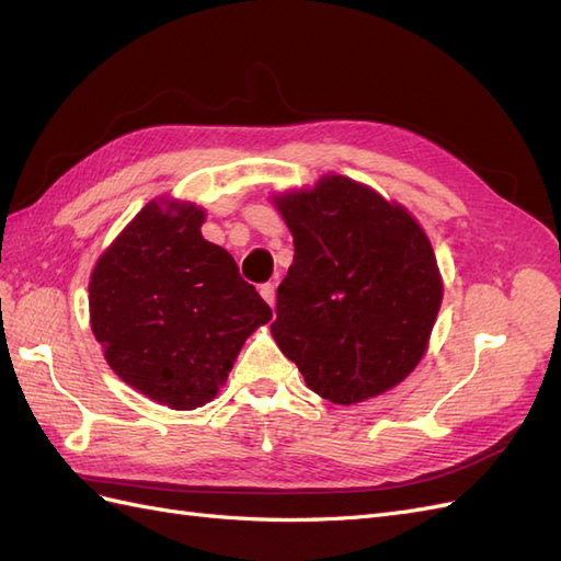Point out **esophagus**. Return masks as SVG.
<instances>
[{
    "label": "esophagus",
    "instance_id": "obj_1",
    "mask_svg": "<svg viewBox=\"0 0 561 561\" xmlns=\"http://www.w3.org/2000/svg\"><path fill=\"white\" fill-rule=\"evenodd\" d=\"M260 295L266 299L268 307H276V285L274 283L260 285Z\"/></svg>",
    "mask_w": 561,
    "mask_h": 561
}]
</instances>
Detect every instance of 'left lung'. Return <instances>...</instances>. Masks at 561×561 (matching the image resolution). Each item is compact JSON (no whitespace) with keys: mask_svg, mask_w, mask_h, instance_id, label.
I'll return each mask as SVG.
<instances>
[{"mask_svg":"<svg viewBox=\"0 0 561 561\" xmlns=\"http://www.w3.org/2000/svg\"><path fill=\"white\" fill-rule=\"evenodd\" d=\"M276 206L295 239L271 325L276 344L320 398L381 396L423 358L443 301L426 233L404 208L342 175Z\"/></svg>","mask_w":561,"mask_h":561,"instance_id":"8db88e82","label":"left lung"}]
</instances>
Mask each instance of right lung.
<instances>
[{
	"label": "right lung",
	"instance_id": "right-lung-1",
	"mask_svg": "<svg viewBox=\"0 0 561 561\" xmlns=\"http://www.w3.org/2000/svg\"><path fill=\"white\" fill-rule=\"evenodd\" d=\"M203 219L186 203H147L98 260L89 287L110 367L173 410L210 402L245 339L271 320L231 254L203 239Z\"/></svg>",
	"mask_w": 561,
	"mask_h": 561
}]
</instances>
